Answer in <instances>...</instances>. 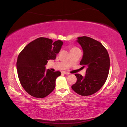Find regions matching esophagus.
I'll list each match as a JSON object with an SVG mask.
<instances>
[{
  "label": "esophagus",
  "instance_id": "34e87169",
  "mask_svg": "<svg viewBox=\"0 0 127 127\" xmlns=\"http://www.w3.org/2000/svg\"><path fill=\"white\" fill-rule=\"evenodd\" d=\"M62 73L64 74H69V73H68V72H65V71L62 72Z\"/></svg>",
  "mask_w": 127,
  "mask_h": 127
}]
</instances>
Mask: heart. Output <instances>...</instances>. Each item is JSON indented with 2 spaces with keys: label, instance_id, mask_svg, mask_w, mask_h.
<instances>
[{
  "label": "heart",
  "instance_id": "heart-1",
  "mask_svg": "<svg viewBox=\"0 0 127 127\" xmlns=\"http://www.w3.org/2000/svg\"><path fill=\"white\" fill-rule=\"evenodd\" d=\"M75 48H73V49H75Z\"/></svg>",
  "mask_w": 127,
  "mask_h": 127
}]
</instances>
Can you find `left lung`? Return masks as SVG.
Returning <instances> with one entry per match:
<instances>
[{
  "label": "left lung",
  "mask_w": 127,
  "mask_h": 127,
  "mask_svg": "<svg viewBox=\"0 0 127 127\" xmlns=\"http://www.w3.org/2000/svg\"><path fill=\"white\" fill-rule=\"evenodd\" d=\"M77 41L83 51L80 65L86 68V74L85 77L75 74L77 80L72 89L81 96H89L97 92L106 82L110 68V58L106 49L98 41L82 36L77 38Z\"/></svg>",
  "instance_id": "8db88e82"
}]
</instances>
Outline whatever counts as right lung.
Instances as JSON below:
<instances>
[{"label":"right lung","instance_id":"right-lung-1","mask_svg":"<svg viewBox=\"0 0 127 127\" xmlns=\"http://www.w3.org/2000/svg\"><path fill=\"white\" fill-rule=\"evenodd\" d=\"M63 42H54L50 38L39 37L29 43L18 55L17 73L20 83L28 94L44 98L55 89V81L61 73L46 69L49 60H54Z\"/></svg>","mask_w":127,"mask_h":127}]
</instances>
